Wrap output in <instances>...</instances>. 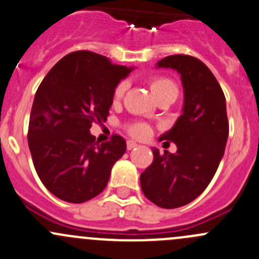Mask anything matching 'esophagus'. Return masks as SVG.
<instances>
[{
  "instance_id": "1",
  "label": "esophagus",
  "mask_w": 259,
  "mask_h": 259,
  "mask_svg": "<svg viewBox=\"0 0 259 259\" xmlns=\"http://www.w3.org/2000/svg\"><path fill=\"white\" fill-rule=\"evenodd\" d=\"M138 146V144L135 142H133V140H127L126 142V148H127V150H132V149H134V148H137Z\"/></svg>"
}]
</instances>
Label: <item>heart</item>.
Listing matches in <instances>:
<instances>
[{"label":"heart","instance_id":"heart-1","mask_svg":"<svg viewBox=\"0 0 259 259\" xmlns=\"http://www.w3.org/2000/svg\"><path fill=\"white\" fill-rule=\"evenodd\" d=\"M149 88H150L151 93L155 96L156 100H160L164 98H170L176 100L178 96V86L173 80L165 76H154L149 80ZM125 91H126V82L125 81H120L114 89L113 99L114 101L120 100L124 96ZM127 133L135 138H145L149 134V126L144 122H134V124L127 125Z\"/></svg>","mask_w":259,"mask_h":259}]
</instances>
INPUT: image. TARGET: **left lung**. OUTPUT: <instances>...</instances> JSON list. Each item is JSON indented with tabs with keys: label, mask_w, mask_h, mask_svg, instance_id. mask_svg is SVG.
<instances>
[{
	"label": "left lung",
	"mask_w": 259,
	"mask_h": 259,
	"mask_svg": "<svg viewBox=\"0 0 259 259\" xmlns=\"http://www.w3.org/2000/svg\"><path fill=\"white\" fill-rule=\"evenodd\" d=\"M158 67L177 70L184 88V108L170 132L159 140L176 143V154L153 149V163L140 176L144 195L158 207L173 209L199 197L223 158L229 124L226 98L204 62L189 55H171Z\"/></svg>",
	"instance_id": "8db88e82"
}]
</instances>
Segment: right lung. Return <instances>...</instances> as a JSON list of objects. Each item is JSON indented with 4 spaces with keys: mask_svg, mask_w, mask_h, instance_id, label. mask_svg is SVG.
Listing matches in <instances>:
<instances>
[{
    "mask_svg": "<svg viewBox=\"0 0 259 259\" xmlns=\"http://www.w3.org/2000/svg\"><path fill=\"white\" fill-rule=\"evenodd\" d=\"M130 71L81 50L62 57L41 81L31 109L28 148L38 178L55 197L83 203L105 189L126 143L116 134L96 142L90 127L109 116L115 86Z\"/></svg>",
    "mask_w": 259,
    "mask_h": 259,
    "instance_id": "obj_1",
    "label": "right lung"
}]
</instances>
